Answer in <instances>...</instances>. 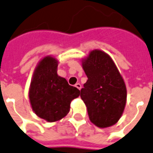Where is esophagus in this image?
Here are the masks:
<instances>
[{
    "mask_svg": "<svg viewBox=\"0 0 153 153\" xmlns=\"http://www.w3.org/2000/svg\"><path fill=\"white\" fill-rule=\"evenodd\" d=\"M75 87H76V88H78L79 90H80V89H81V88H82V86H81V84H80V83H76V84H75Z\"/></svg>",
    "mask_w": 153,
    "mask_h": 153,
    "instance_id": "obj_1",
    "label": "esophagus"
}]
</instances>
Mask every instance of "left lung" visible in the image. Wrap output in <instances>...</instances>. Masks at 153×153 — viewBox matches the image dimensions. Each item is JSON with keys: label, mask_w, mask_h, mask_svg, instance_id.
Listing matches in <instances>:
<instances>
[{"label": "left lung", "mask_w": 153, "mask_h": 153, "mask_svg": "<svg viewBox=\"0 0 153 153\" xmlns=\"http://www.w3.org/2000/svg\"><path fill=\"white\" fill-rule=\"evenodd\" d=\"M88 77L80 90L89 118L95 125L105 128L119 120L126 101V88L116 65L108 54L91 51L82 62Z\"/></svg>", "instance_id": "8db88e82"}]
</instances>
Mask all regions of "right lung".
<instances>
[{
  "label": "right lung",
  "instance_id": "add662e5",
  "mask_svg": "<svg viewBox=\"0 0 153 153\" xmlns=\"http://www.w3.org/2000/svg\"><path fill=\"white\" fill-rule=\"evenodd\" d=\"M57 61L46 56L41 60L30 82L29 98L32 109L39 117L53 123L70 111L71 102L80 95L75 87L56 74Z\"/></svg>",
  "mask_w": 153,
  "mask_h": 153
}]
</instances>
